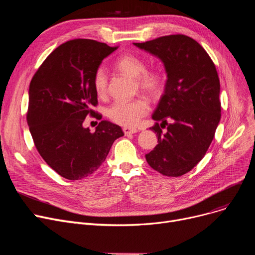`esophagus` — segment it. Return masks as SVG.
<instances>
[{
    "mask_svg": "<svg viewBox=\"0 0 255 255\" xmlns=\"http://www.w3.org/2000/svg\"><path fill=\"white\" fill-rule=\"evenodd\" d=\"M123 131L126 135H130V134H134V133L138 132V129L136 128H130V127H124Z\"/></svg>",
    "mask_w": 255,
    "mask_h": 255,
    "instance_id": "34e87169",
    "label": "esophagus"
}]
</instances>
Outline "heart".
Wrapping results in <instances>:
<instances>
[{
	"mask_svg": "<svg viewBox=\"0 0 255 255\" xmlns=\"http://www.w3.org/2000/svg\"><path fill=\"white\" fill-rule=\"evenodd\" d=\"M116 67L133 78L138 88L151 96H158L164 88L163 74L158 70H146L143 60L134 55H123L116 62ZM93 86L98 96L102 97L109 89V74L104 67L100 66L93 76ZM150 104L144 98L130 101H115L106 111V115L114 123L122 126H134L149 114Z\"/></svg>",
	"mask_w": 255,
	"mask_h": 255,
	"instance_id": "obj_1",
	"label": "heart"
}]
</instances>
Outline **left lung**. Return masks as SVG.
Segmentation results:
<instances>
[{
	"instance_id": "1",
	"label": "left lung",
	"mask_w": 255,
	"mask_h": 255,
	"mask_svg": "<svg viewBox=\"0 0 255 255\" xmlns=\"http://www.w3.org/2000/svg\"><path fill=\"white\" fill-rule=\"evenodd\" d=\"M162 61L167 79L150 129L158 144L145 155L149 165L167 177L190 171L206 155L221 118L220 82L204 47L185 35H168L133 43ZM167 119L173 123L168 125ZM159 120L168 125L162 133Z\"/></svg>"
}]
</instances>
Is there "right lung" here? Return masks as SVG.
<instances>
[{
    "label": "right lung",
    "mask_w": 255,
    "mask_h": 255,
    "mask_svg": "<svg viewBox=\"0 0 255 255\" xmlns=\"http://www.w3.org/2000/svg\"><path fill=\"white\" fill-rule=\"evenodd\" d=\"M117 48L91 39L70 40L50 53L31 80L26 122L35 146L67 180L93 175L114 141L124 135L109 121H101L93 133L83 126L89 115L102 117L92 110L98 104L93 76Z\"/></svg>",
    "instance_id": "1"
}]
</instances>
